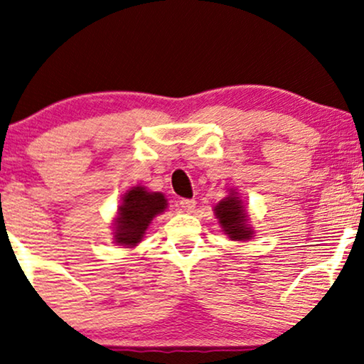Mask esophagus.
<instances>
[{"instance_id": "1", "label": "esophagus", "mask_w": 364, "mask_h": 364, "mask_svg": "<svg viewBox=\"0 0 364 364\" xmlns=\"http://www.w3.org/2000/svg\"><path fill=\"white\" fill-rule=\"evenodd\" d=\"M179 206H181V210L186 211V213H191V211L195 210L196 201L195 200H188V198H183V200H179Z\"/></svg>"}]
</instances>
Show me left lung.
Returning a JSON list of instances; mask_svg holds the SVG:
<instances>
[{"instance_id": "1", "label": "left lung", "mask_w": 364, "mask_h": 364, "mask_svg": "<svg viewBox=\"0 0 364 364\" xmlns=\"http://www.w3.org/2000/svg\"><path fill=\"white\" fill-rule=\"evenodd\" d=\"M215 213L232 240H248L252 237V228L247 227V215L237 196L232 195L220 201Z\"/></svg>"}]
</instances>
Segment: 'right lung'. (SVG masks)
I'll use <instances>...</instances> for the list:
<instances>
[{
	"mask_svg": "<svg viewBox=\"0 0 364 364\" xmlns=\"http://www.w3.org/2000/svg\"><path fill=\"white\" fill-rule=\"evenodd\" d=\"M166 208V198L161 193H148L142 186L132 188L119 206L116 242L132 247L141 242L146 228L156 215Z\"/></svg>",
	"mask_w": 364,
	"mask_h": 364,
	"instance_id": "obj_1",
	"label": "right lung"
}]
</instances>
